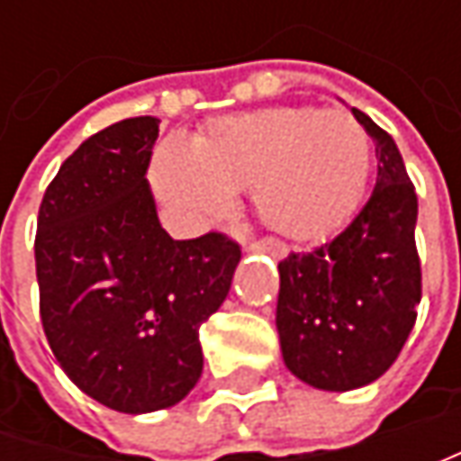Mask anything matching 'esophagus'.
<instances>
[{
  "label": "esophagus",
  "instance_id": "esophagus-1",
  "mask_svg": "<svg viewBox=\"0 0 461 461\" xmlns=\"http://www.w3.org/2000/svg\"><path fill=\"white\" fill-rule=\"evenodd\" d=\"M249 251H254V249H261V251H269L272 257L282 258L287 254V246L282 243V240L276 239H258V240H251L249 246H246Z\"/></svg>",
  "mask_w": 461,
  "mask_h": 461
}]
</instances>
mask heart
<instances>
[{
  "label": "heart",
  "instance_id": "heart-1",
  "mask_svg": "<svg viewBox=\"0 0 461 461\" xmlns=\"http://www.w3.org/2000/svg\"><path fill=\"white\" fill-rule=\"evenodd\" d=\"M372 146L344 110L272 107L221 117L192 151L167 143L156 182L192 212H221L230 192H254L257 215L290 239L326 236L351 215L369 176Z\"/></svg>",
  "mask_w": 461,
  "mask_h": 461
}]
</instances>
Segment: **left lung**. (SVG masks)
<instances>
[{"instance_id":"1","label":"left lung","mask_w":461,"mask_h":461,"mask_svg":"<svg viewBox=\"0 0 461 461\" xmlns=\"http://www.w3.org/2000/svg\"><path fill=\"white\" fill-rule=\"evenodd\" d=\"M375 140L377 185L359 215L312 251L279 261L276 330L287 369L318 390L382 377L416 326L418 197L395 140L354 110Z\"/></svg>"}]
</instances>
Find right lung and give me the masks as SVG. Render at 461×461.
<instances>
[{"mask_svg": "<svg viewBox=\"0 0 461 461\" xmlns=\"http://www.w3.org/2000/svg\"><path fill=\"white\" fill-rule=\"evenodd\" d=\"M156 117L86 138L38 210L41 321L71 382L120 413L161 411L203 375L200 326L221 308L240 246L225 233L174 240L146 168Z\"/></svg>", "mask_w": 461, "mask_h": 461, "instance_id": "1", "label": "right lung"}]
</instances>
